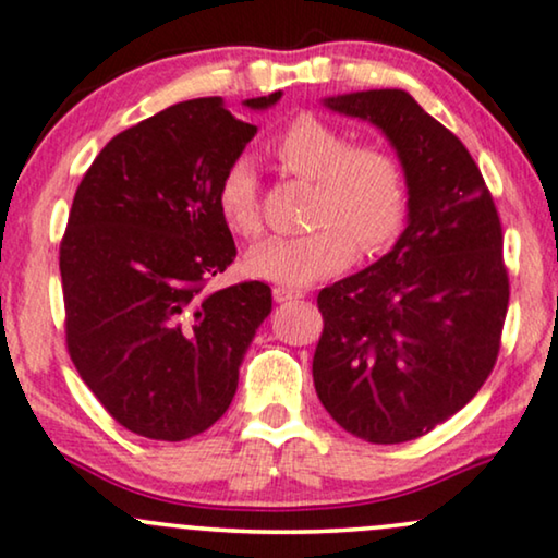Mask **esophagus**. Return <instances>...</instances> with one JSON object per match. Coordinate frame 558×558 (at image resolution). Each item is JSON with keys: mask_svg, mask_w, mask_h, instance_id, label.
<instances>
[{"mask_svg": "<svg viewBox=\"0 0 558 558\" xmlns=\"http://www.w3.org/2000/svg\"><path fill=\"white\" fill-rule=\"evenodd\" d=\"M272 299L278 303L295 301V299H303V291H295V288H286V286H275L272 288Z\"/></svg>", "mask_w": 558, "mask_h": 558, "instance_id": "obj_1", "label": "esophagus"}]
</instances>
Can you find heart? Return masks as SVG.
<instances>
[{
    "instance_id": "obj_1",
    "label": "heart",
    "mask_w": 558,
    "mask_h": 558,
    "mask_svg": "<svg viewBox=\"0 0 558 558\" xmlns=\"http://www.w3.org/2000/svg\"><path fill=\"white\" fill-rule=\"evenodd\" d=\"M293 178L314 182L308 223L299 236L267 239L246 255V272L286 288L312 286L344 270L355 257L386 250L404 227L409 193L397 154L378 144H352L340 125L314 112L288 121L270 144ZM218 210L231 231L263 234L259 180L250 159H234L218 182Z\"/></svg>"
}]
</instances>
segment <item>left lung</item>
<instances>
[{
    "label": "left lung",
    "mask_w": 558,
    "mask_h": 558,
    "mask_svg": "<svg viewBox=\"0 0 558 558\" xmlns=\"http://www.w3.org/2000/svg\"><path fill=\"white\" fill-rule=\"evenodd\" d=\"M324 105L384 131L407 174V229L393 250L316 299L324 409L350 435L393 446L453 417L495 368L510 303L502 223L466 146L409 92Z\"/></svg>",
    "instance_id": "obj_1"
}]
</instances>
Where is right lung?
<instances>
[{
	"mask_svg": "<svg viewBox=\"0 0 558 558\" xmlns=\"http://www.w3.org/2000/svg\"><path fill=\"white\" fill-rule=\"evenodd\" d=\"M255 133L221 97L178 102L110 138L76 187L59 255L69 355L110 417L149 440L223 417L272 312L259 280L208 291L236 257L218 182Z\"/></svg>",
	"mask_w": 558,
	"mask_h": 558,
	"instance_id": "add662e5",
	"label": "right lung"
}]
</instances>
